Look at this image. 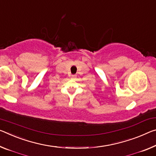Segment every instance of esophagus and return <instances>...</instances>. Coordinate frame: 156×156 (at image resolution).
<instances>
[{
  "label": "esophagus",
  "mask_w": 156,
  "mask_h": 156,
  "mask_svg": "<svg viewBox=\"0 0 156 156\" xmlns=\"http://www.w3.org/2000/svg\"><path fill=\"white\" fill-rule=\"evenodd\" d=\"M71 78H72V79L76 78V75H71Z\"/></svg>",
  "instance_id": "esophagus-1"
}]
</instances>
